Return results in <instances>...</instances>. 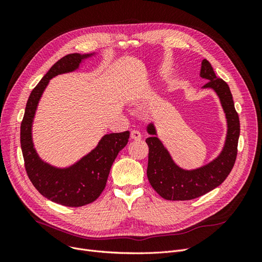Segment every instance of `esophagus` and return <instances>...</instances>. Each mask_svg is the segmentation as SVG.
<instances>
[{
    "instance_id": "obj_1",
    "label": "esophagus",
    "mask_w": 262,
    "mask_h": 262,
    "mask_svg": "<svg viewBox=\"0 0 262 262\" xmlns=\"http://www.w3.org/2000/svg\"><path fill=\"white\" fill-rule=\"evenodd\" d=\"M130 137H131V139H132V140H136V141L141 140V138H142L141 133H140L139 131H137V130H133V131H131Z\"/></svg>"
}]
</instances>
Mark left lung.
<instances>
[{"label": "left lung", "mask_w": 262, "mask_h": 262, "mask_svg": "<svg viewBox=\"0 0 262 262\" xmlns=\"http://www.w3.org/2000/svg\"><path fill=\"white\" fill-rule=\"evenodd\" d=\"M200 76L208 80L202 89L215 92L225 114L227 131L224 146L210 163L194 169H185L175 163L168 149L158 139L155 124L149 123L146 129L149 134V138L146 139L148 145L146 173L150 186L166 200H191L208 193L226 179L236 161L241 126L231 90L215 75L207 59L202 60Z\"/></svg>", "instance_id": "obj_1"}]
</instances>
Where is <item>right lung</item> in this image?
I'll use <instances>...</instances> for the list:
<instances>
[{
  "instance_id": "right-lung-1",
  "label": "right lung",
  "mask_w": 262,
  "mask_h": 262,
  "mask_svg": "<svg viewBox=\"0 0 262 262\" xmlns=\"http://www.w3.org/2000/svg\"><path fill=\"white\" fill-rule=\"evenodd\" d=\"M96 54L71 53L55 62L30 93L20 124V146L31 184L45 198L66 207H83L94 202L106 187L118 153L128 143L130 132L109 133L96 147L67 167H57L38 155L33 141V123L39 101L51 78L74 72Z\"/></svg>"
}]
</instances>
